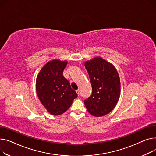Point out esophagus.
<instances>
[{"mask_svg": "<svg viewBox=\"0 0 156 156\" xmlns=\"http://www.w3.org/2000/svg\"><path fill=\"white\" fill-rule=\"evenodd\" d=\"M76 93H77V95H78V96H79V93H80V90H79V89H77V90H76Z\"/></svg>", "mask_w": 156, "mask_h": 156, "instance_id": "obj_1", "label": "esophagus"}]
</instances>
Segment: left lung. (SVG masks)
<instances>
[{
	"label": "left lung",
	"mask_w": 156,
	"mask_h": 156,
	"mask_svg": "<svg viewBox=\"0 0 156 156\" xmlns=\"http://www.w3.org/2000/svg\"><path fill=\"white\" fill-rule=\"evenodd\" d=\"M92 86V94L84 101L87 112L99 117L110 113L120 95V79L112 63L96 57L84 63Z\"/></svg>",
	"instance_id": "8db88e82"
}]
</instances>
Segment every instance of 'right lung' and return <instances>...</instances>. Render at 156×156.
I'll list each match as a JSON object with an SVG mask.
<instances>
[{
  "label": "right lung",
  "mask_w": 156,
  "mask_h": 156,
  "mask_svg": "<svg viewBox=\"0 0 156 156\" xmlns=\"http://www.w3.org/2000/svg\"><path fill=\"white\" fill-rule=\"evenodd\" d=\"M67 61L54 59L42 67L36 80L38 97L47 112L52 115H60L70 107L77 94L63 72Z\"/></svg>",
  "instance_id": "add662e5"
}]
</instances>
